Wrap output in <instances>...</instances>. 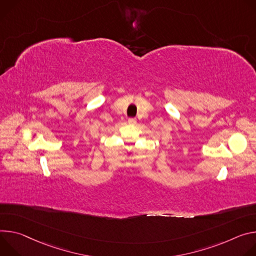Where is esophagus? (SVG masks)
Masks as SVG:
<instances>
[{"instance_id":"34e87169","label":"esophagus","mask_w":256,"mask_h":256,"mask_svg":"<svg viewBox=\"0 0 256 256\" xmlns=\"http://www.w3.org/2000/svg\"><path fill=\"white\" fill-rule=\"evenodd\" d=\"M136 122H137V120H136L135 118H130V119H128V123H129L130 125H135Z\"/></svg>"}]
</instances>
